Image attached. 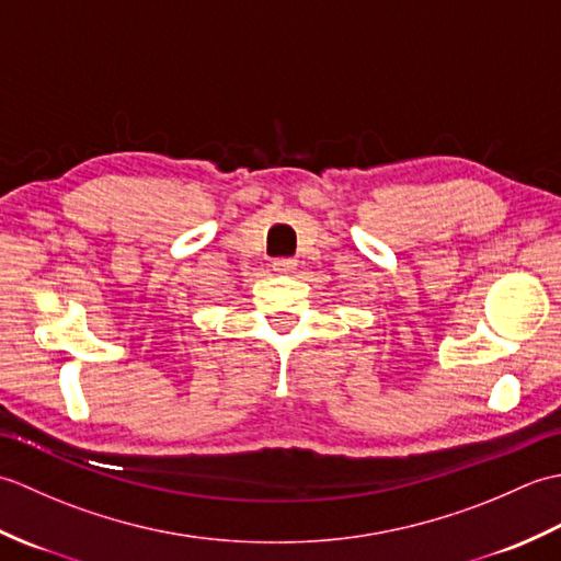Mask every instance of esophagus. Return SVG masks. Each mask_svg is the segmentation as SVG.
Here are the masks:
<instances>
[{
  "instance_id": "obj_1",
  "label": "esophagus",
  "mask_w": 561,
  "mask_h": 561,
  "mask_svg": "<svg viewBox=\"0 0 561 561\" xmlns=\"http://www.w3.org/2000/svg\"><path fill=\"white\" fill-rule=\"evenodd\" d=\"M272 267H274V272H279V274H289L296 267V260L294 257H277L272 262Z\"/></svg>"
}]
</instances>
